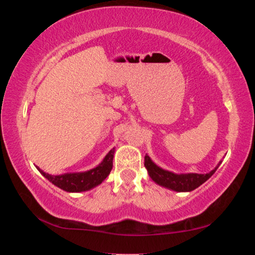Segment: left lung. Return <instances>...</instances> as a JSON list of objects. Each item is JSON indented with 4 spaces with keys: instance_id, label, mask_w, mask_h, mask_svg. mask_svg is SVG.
Masks as SVG:
<instances>
[{
    "instance_id": "left-lung-1",
    "label": "left lung",
    "mask_w": 255,
    "mask_h": 255,
    "mask_svg": "<svg viewBox=\"0 0 255 255\" xmlns=\"http://www.w3.org/2000/svg\"><path fill=\"white\" fill-rule=\"evenodd\" d=\"M222 161L219 162L217 166L215 167L213 171L206 174H198V173H185V174H176L173 172L163 170L162 167L157 166L152 159L149 158L148 155H145V162L144 165L150 178L155 183L158 185H162L164 188H167L173 191L178 192H189L192 190L197 189L199 185L206 182L211 175H213L218 166L221 165Z\"/></svg>"
}]
</instances>
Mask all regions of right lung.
Masks as SVG:
<instances>
[{"label":"right lung","mask_w":255,"mask_h":255,"mask_svg":"<svg viewBox=\"0 0 255 255\" xmlns=\"http://www.w3.org/2000/svg\"><path fill=\"white\" fill-rule=\"evenodd\" d=\"M115 147L106 155L103 161L98 166L85 172H75V173H65L60 175H51L46 173L39 167L38 171L49 180L56 187L63 189L67 192H82L97 187L108 175L110 174L112 169V159H114Z\"/></svg>","instance_id":"1"}]
</instances>
